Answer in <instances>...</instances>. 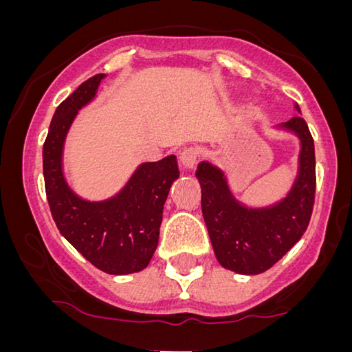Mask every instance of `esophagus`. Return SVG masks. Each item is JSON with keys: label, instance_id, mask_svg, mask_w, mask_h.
Returning a JSON list of instances; mask_svg holds the SVG:
<instances>
[{"label": "esophagus", "instance_id": "obj_1", "mask_svg": "<svg viewBox=\"0 0 352 352\" xmlns=\"http://www.w3.org/2000/svg\"><path fill=\"white\" fill-rule=\"evenodd\" d=\"M197 160H199V151H197V148L188 147L180 152V164L184 165L185 168H193Z\"/></svg>", "mask_w": 352, "mask_h": 352}]
</instances>
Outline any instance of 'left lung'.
I'll use <instances>...</instances> for the list:
<instances>
[{
	"label": "left lung",
	"mask_w": 352,
	"mask_h": 352,
	"mask_svg": "<svg viewBox=\"0 0 352 352\" xmlns=\"http://www.w3.org/2000/svg\"><path fill=\"white\" fill-rule=\"evenodd\" d=\"M301 140L300 173L292 192L268 208H246L233 199L220 168L201 162L197 179L201 187V213L217 260L223 268L258 274L280 261L308 228L316 192V159L308 124L294 116L283 124Z\"/></svg>",
	"instance_id": "obj_1"
}]
</instances>
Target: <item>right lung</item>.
<instances>
[{"instance_id":"right-lung-1","label":"right lung","mask_w":352,"mask_h":352,"mask_svg":"<svg viewBox=\"0 0 352 352\" xmlns=\"http://www.w3.org/2000/svg\"><path fill=\"white\" fill-rule=\"evenodd\" d=\"M102 79L104 74H96L84 80L56 109L43 147L44 187L60 235L104 273L129 274L144 270L155 252L164 204L173 180L179 179V167L175 155L142 164L116 197L104 201L82 200L67 187L63 175L64 139Z\"/></svg>"}]
</instances>
